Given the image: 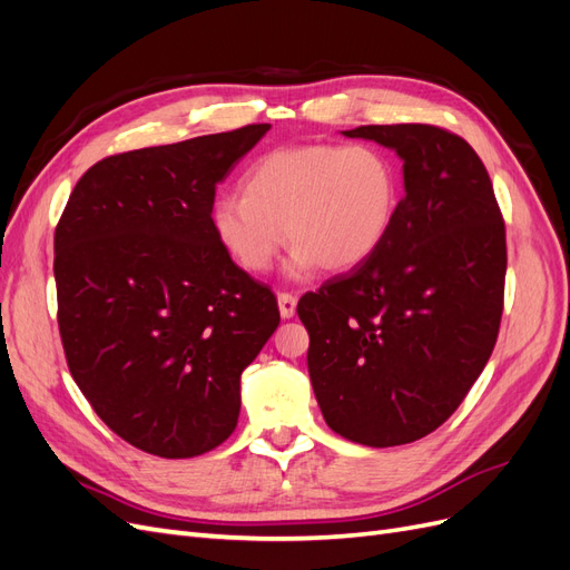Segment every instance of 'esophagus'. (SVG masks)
<instances>
[{
    "mask_svg": "<svg viewBox=\"0 0 570 570\" xmlns=\"http://www.w3.org/2000/svg\"><path fill=\"white\" fill-rule=\"evenodd\" d=\"M278 306H281V316L292 318L297 312V297L292 292H281L278 295Z\"/></svg>",
    "mask_w": 570,
    "mask_h": 570,
    "instance_id": "1",
    "label": "esophagus"
}]
</instances>
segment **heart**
Segmentation results:
<instances>
[{"label": "heart", "mask_w": 570, "mask_h": 570, "mask_svg": "<svg viewBox=\"0 0 570 570\" xmlns=\"http://www.w3.org/2000/svg\"><path fill=\"white\" fill-rule=\"evenodd\" d=\"M239 197H220L212 209L216 243L237 268L262 275L289 243L292 273H344L385 243L400 176L387 154L368 145H302L258 159Z\"/></svg>", "instance_id": "b5f03b06"}]
</instances>
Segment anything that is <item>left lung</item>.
I'll use <instances>...</instances> for the list:
<instances>
[{"mask_svg":"<svg viewBox=\"0 0 570 570\" xmlns=\"http://www.w3.org/2000/svg\"><path fill=\"white\" fill-rule=\"evenodd\" d=\"M404 159L406 195L368 262L306 292L308 375L333 433L366 446L438 430L478 381L504 312L507 230L485 164L428 124L344 130Z\"/></svg>","mask_w":570,"mask_h":570,"instance_id":"1","label":"left lung"}]
</instances>
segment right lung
I'll list each match as a JSON object with an SVG mask.
<instances>
[{"mask_svg":"<svg viewBox=\"0 0 570 570\" xmlns=\"http://www.w3.org/2000/svg\"><path fill=\"white\" fill-rule=\"evenodd\" d=\"M268 128L114 154L85 170L57 223L68 371L97 416L147 454L189 459L226 442L239 375L281 323L273 289L212 230L216 185Z\"/></svg>","mask_w":570,"mask_h":570,"instance_id":"1","label":"right lung"}]
</instances>
